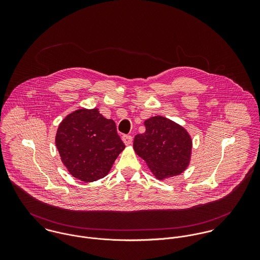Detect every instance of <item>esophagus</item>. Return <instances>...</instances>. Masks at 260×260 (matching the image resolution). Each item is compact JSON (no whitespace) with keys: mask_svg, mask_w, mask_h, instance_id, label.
<instances>
[{"mask_svg":"<svg viewBox=\"0 0 260 260\" xmlns=\"http://www.w3.org/2000/svg\"><path fill=\"white\" fill-rule=\"evenodd\" d=\"M122 140L125 143V145H130L133 141V137L131 135H123Z\"/></svg>","mask_w":260,"mask_h":260,"instance_id":"1","label":"esophagus"}]
</instances>
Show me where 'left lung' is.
I'll return each instance as SVG.
<instances>
[{
    "instance_id": "left-lung-1",
    "label": "left lung",
    "mask_w": 260,
    "mask_h": 260,
    "mask_svg": "<svg viewBox=\"0 0 260 260\" xmlns=\"http://www.w3.org/2000/svg\"><path fill=\"white\" fill-rule=\"evenodd\" d=\"M146 131L137 134L133 148L144 159L156 178L163 180L181 174L189 165L192 141L177 123L155 116L144 122Z\"/></svg>"
}]
</instances>
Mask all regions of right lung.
<instances>
[{
    "mask_svg": "<svg viewBox=\"0 0 260 260\" xmlns=\"http://www.w3.org/2000/svg\"><path fill=\"white\" fill-rule=\"evenodd\" d=\"M56 146L69 173L84 182L105 177L125 148L115 122L96 108L69 114L58 127Z\"/></svg>",
    "mask_w": 260,
    "mask_h": 260,
    "instance_id": "add662e5",
    "label": "right lung"
}]
</instances>
